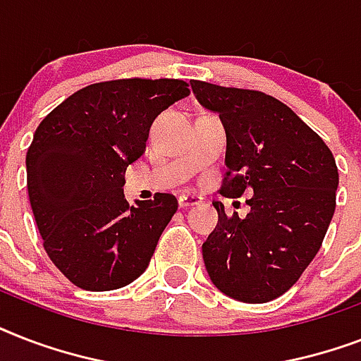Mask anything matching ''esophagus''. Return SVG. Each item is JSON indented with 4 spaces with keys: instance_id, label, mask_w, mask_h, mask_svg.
Segmentation results:
<instances>
[{
    "instance_id": "34e87169",
    "label": "esophagus",
    "mask_w": 361,
    "mask_h": 361,
    "mask_svg": "<svg viewBox=\"0 0 361 361\" xmlns=\"http://www.w3.org/2000/svg\"><path fill=\"white\" fill-rule=\"evenodd\" d=\"M178 204H180V208H191V206H198V204H202V198L197 197V195H191V192H183L178 197Z\"/></svg>"
}]
</instances>
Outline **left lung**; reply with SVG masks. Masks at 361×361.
<instances>
[{"mask_svg":"<svg viewBox=\"0 0 361 361\" xmlns=\"http://www.w3.org/2000/svg\"><path fill=\"white\" fill-rule=\"evenodd\" d=\"M204 109L219 114L228 172L221 195H251L241 219L214 202L219 221L202 243L212 283L245 303L290 288L319 252L336 212L339 185L330 147L286 104L255 90L192 80Z\"/></svg>","mask_w":361,"mask_h":361,"instance_id":"left-lung-1","label":"left lung"}]
</instances>
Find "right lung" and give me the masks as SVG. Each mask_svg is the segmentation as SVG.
<instances>
[{"label":"right lung","instance_id":"add662e5","mask_svg":"<svg viewBox=\"0 0 361 361\" xmlns=\"http://www.w3.org/2000/svg\"><path fill=\"white\" fill-rule=\"evenodd\" d=\"M174 78H123L78 90L37 127L25 155L42 245L84 290H116L146 271L178 209L174 195L125 200V170L146 152L153 120L189 95Z\"/></svg>","mask_w":361,"mask_h":361}]
</instances>
